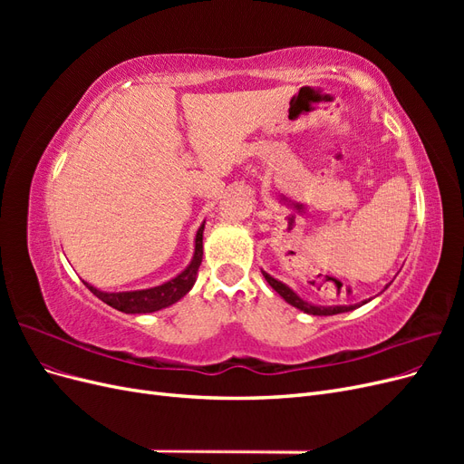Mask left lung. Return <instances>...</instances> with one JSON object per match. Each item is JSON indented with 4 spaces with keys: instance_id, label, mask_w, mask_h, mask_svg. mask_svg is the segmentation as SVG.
<instances>
[{
    "instance_id": "8db88e82",
    "label": "left lung",
    "mask_w": 464,
    "mask_h": 464,
    "mask_svg": "<svg viewBox=\"0 0 464 464\" xmlns=\"http://www.w3.org/2000/svg\"><path fill=\"white\" fill-rule=\"evenodd\" d=\"M263 276H265V280L266 283H269L280 296H283L290 305H294V307H298V310H302L304 314H310V315H334V314H343V312H350V310H354V307H360L362 304H366V302H362V304H356V305H334V307H319V305H312V304H307V302H304L300 296H296V294H294L286 285H283L280 283V280H276V278H273L271 275H266L265 271H263Z\"/></svg>"
}]
</instances>
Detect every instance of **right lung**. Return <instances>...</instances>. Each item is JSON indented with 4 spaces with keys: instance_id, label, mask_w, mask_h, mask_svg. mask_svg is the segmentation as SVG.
Segmentation results:
<instances>
[{
    "instance_id": "right-lung-1",
    "label": "right lung",
    "mask_w": 464,
    "mask_h": 464,
    "mask_svg": "<svg viewBox=\"0 0 464 464\" xmlns=\"http://www.w3.org/2000/svg\"><path fill=\"white\" fill-rule=\"evenodd\" d=\"M203 230H205V224H201V228L198 230V236H195V254H193V259H191L188 269L160 286L147 288V290L108 294L102 290H96L89 283H85V285L96 298H101L104 304L111 305L118 312H123V314L159 312V310H162V307L176 304L179 298H184L186 294L191 290V286L195 283V275H198L201 259H203Z\"/></svg>"
}]
</instances>
